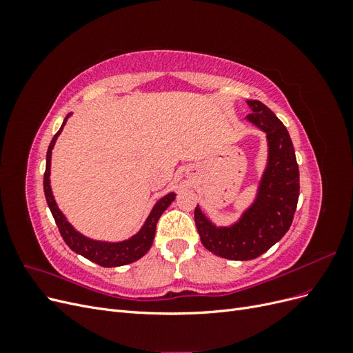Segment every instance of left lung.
<instances>
[{
  "label": "left lung",
  "instance_id": "left-lung-1",
  "mask_svg": "<svg viewBox=\"0 0 353 353\" xmlns=\"http://www.w3.org/2000/svg\"><path fill=\"white\" fill-rule=\"evenodd\" d=\"M248 121L266 134L268 166L258 197L231 227L218 228L194 209L196 227L205 248L221 258L250 261L258 258L283 239L290 228L299 200V166L287 128L271 109L258 100H248Z\"/></svg>",
  "mask_w": 353,
  "mask_h": 353
}]
</instances>
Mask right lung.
<instances>
[{"mask_svg":"<svg viewBox=\"0 0 353 353\" xmlns=\"http://www.w3.org/2000/svg\"><path fill=\"white\" fill-rule=\"evenodd\" d=\"M70 117V113L65 117L63 121V125L59 130V132L52 137V140L48 145V152H47V166H46V174H44V193L46 199L48 203V208L52 213V218H54L59 231L61 234L63 240L69 245V248L77 252L78 254H82L83 258L90 259L91 262L99 263L100 266H105V268H112V266H122L128 265L131 262H135L148 252V249L152 248L153 239H154V232H156V225L160 215L168 209V206L175 200L174 193H169L165 197L160 199L153 210L148 215L145 223L143 228L138 231L135 236H132L130 240L119 241V243H108V241H95L88 237L82 236L81 232L74 230L68 219L63 215L61 210L57 208V203L52 197L51 193V187H50V166H51V152L52 147L56 144L57 137L63 131V126L66 125L68 119Z\"/></svg>","mask_w":353,"mask_h":353,"instance_id":"right-lung-1","label":"right lung"}]
</instances>
